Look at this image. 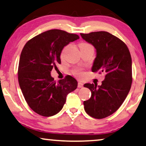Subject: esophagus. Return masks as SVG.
<instances>
[{
    "label": "esophagus",
    "mask_w": 146,
    "mask_h": 146,
    "mask_svg": "<svg viewBox=\"0 0 146 146\" xmlns=\"http://www.w3.org/2000/svg\"><path fill=\"white\" fill-rule=\"evenodd\" d=\"M78 88H82L83 87V84L80 82H79L78 83Z\"/></svg>",
    "instance_id": "obj_1"
}]
</instances>
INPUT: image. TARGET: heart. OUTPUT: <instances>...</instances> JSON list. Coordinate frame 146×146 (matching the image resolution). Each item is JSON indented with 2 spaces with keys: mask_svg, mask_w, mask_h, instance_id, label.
<instances>
[{
  "mask_svg": "<svg viewBox=\"0 0 146 146\" xmlns=\"http://www.w3.org/2000/svg\"><path fill=\"white\" fill-rule=\"evenodd\" d=\"M87 45H89V44H87V43L82 42V43L80 44L79 47H80V48L81 47L84 46H87ZM66 48H67V46H65L62 49V50L61 54H60V56L61 57H63L64 55V53H65L66 50ZM72 73H73V74L77 76L78 77H80V78H82L84 76V72L82 70V69L78 68H76L73 69L72 70Z\"/></svg>",
  "mask_w": 146,
  "mask_h": 146,
  "instance_id": "obj_1",
  "label": "heart"
}]
</instances>
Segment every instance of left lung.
<instances>
[{
    "mask_svg": "<svg viewBox=\"0 0 146 146\" xmlns=\"http://www.w3.org/2000/svg\"><path fill=\"white\" fill-rule=\"evenodd\" d=\"M82 38L96 49L92 71L106 74L101 86L85 84L90 90V98L84 102L88 114L96 119L110 115L121 106L132 82L131 58L126 44L105 31L80 33Z\"/></svg>",
    "mask_w": 146,
    "mask_h": 146,
    "instance_id": "obj_1",
    "label": "left lung"
}]
</instances>
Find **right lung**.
<instances>
[{"instance_id":"1","label":"right lung","mask_w":146,"mask_h":146,"mask_svg":"<svg viewBox=\"0 0 146 146\" xmlns=\"http://www.w3.org/2000/svg\"><path fill=\"white\" fill-rule=\"evenodd\" d=\"M79 38L61 30H50L29 40L24 46L18 79L26 102L38 114L44 117L56 114L64 105L67 95L76 89L77 81L71 76L56 82L50 72L61 64L64 46Z\"/></svg>"}]
</instances>
